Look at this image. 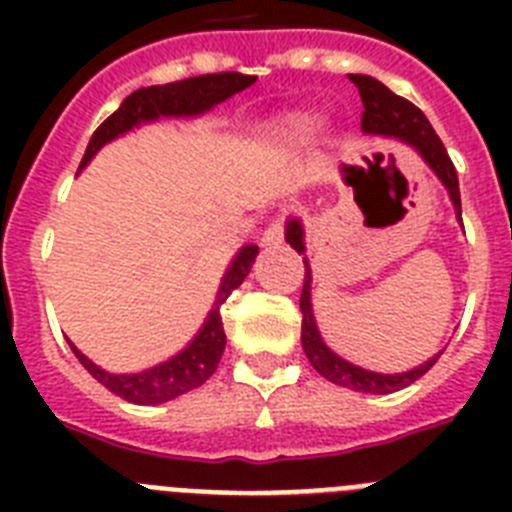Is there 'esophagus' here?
<instances>
[{
    "label": "esophagus",
    "mask_w": 512,
    "mask_h": 512,
    "mask_svg": "<svg viewBox=\"0 0 512 512\" xmlns=\"http://www.w3.org/2000/svg\"><path fill=\"white\" fill-rule=\"evenodd\" d=\"M282 241H284V223L277 217V220H274V223L261 233V246L271 248V246H279Z\"/></svg>",
    "instance_id": "esophagus-1"
}]
</instances>
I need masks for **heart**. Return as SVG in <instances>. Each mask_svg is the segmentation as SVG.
Listing matches in <instances>:
<instances>
[{"label": "heart", "instance_id": "b5f03b06", "mask_svg": "<svg viewBox=\"0 0 512 512\" xmlns=\"http://www.w3.org/2000/svg\"><path fill=\"white\" fill-rule=\"evenodd\" d=\"M271 135L277 140H287V143H297V140H305L307 135L315 130V115L310 112H284L277 120H271L266 125Z\"/></svg>", "mask_w": 512, "mask_h": 512}]
</instances>
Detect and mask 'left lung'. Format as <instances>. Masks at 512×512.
<instances>
[{"mask_svg": "<svg viewBox=\"0 0 512 512\" xmlns=\"http://www.w3.org/2000/svg\"><path fill=\"white\" fill-rule=\"evenodd\" d=\"M348 79L354 81L359 87L361 102H364V115H361V130L366 135H382V138H395L405 146L413 148L420 158H423L428 169L438 176V182L446 187L449 192V200L454 205L456 220H461V197H459V179H456V169L451 164L449 153L443 148L441 138L436 135V130L431 128V122L423 112L415 107L408 99L397 97L395 92L384 87L382 81H377L374 76L366 74H351ZM284 238L297 253H305V228H302L300 217H289L287 228H284ZM305 261V287H302L300 297V310H302V348H305L307 359H310L312 369L318 374H323L328 382L341 384L354 392H369V395H390V392L402 390L413 384L415 379L423 377L428 369L438 361L441 351L436 356H431L428 361L418 364L415 369L408 372H395V374H382L372 372V369H364V366H356L351 361L341 359L336 351H330L325 346L323 336H320L318 323H315V315H312V271L310 261Z\"/></svg>", "mask_w": 512, "mask_h": 512, "instance_id": "1", "label": "left lung"}]
</instances>
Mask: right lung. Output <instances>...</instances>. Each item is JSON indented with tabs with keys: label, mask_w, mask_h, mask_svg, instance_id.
I'll return each instance as SVG.
<instances>
[{
	"label": "right lung",
	"mask_w": 512,
	"mask_h": 512,
	"mask_svg": "<svg viewBox=\"0 0 512 512\" xmlns=\"http://www.w3.org/2000/svg\"><path fill=\"white\" fill-rule=\"evenodd\" d=\"M253 81H256V76L228 71V74H205L194 76V79L174 81V84H161V87L138 89V92L122 99L120 107L94 130L87 151H84V158H81L79 171L97 156L99 148L112 143L120 135L130 133V130L140 128L146 122H156L158 117L205 115L215 104L225 102L233 94L251 87ZM256 256H259V246H243L241 251L235 253L228 271L220 279L215 305L207 312L202 328L171 359L161 361V364L151 366V369H143V372L112 374L107 369H102V366L94 364L92 359H87L69 341L71 351H74L76 359L84 364V369L99 384H104L107 390L115 392L122 400L133 402V405H158V402H169L174 397L184 395V392L194 390V387H200V384H205L215 374L217 364H220V356L225 351V330L223 318H220V305L228 300L233 289L241 287L243 279L251 271L253 261H256Z\"/></svg>",
	"instance_id": "add662e5"
}]
</instances>
